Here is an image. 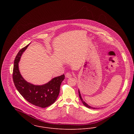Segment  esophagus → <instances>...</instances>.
<instances>
[{
	"mask_svg": "<svg viewBox=\"0 0 134 134\" xmlns=\"http://www.w3.org/2000/svg\"><path fill=\"white\" fill-rule=\"evenodd\" d=\"M65 77H66V78H70V77H72V74H71V73H70V72H68V73H66V74H65Z\"/></svg>",
	"mask_w": 134,
	"mask_h": 134,
	"instance_id": "obj_1",
	"label": "esophagus"
}]
</instances>
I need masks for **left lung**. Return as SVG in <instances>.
<instances>
[{"label":"left lung","instance_id":"8db88e82","mask_svg":"<svg viewBox=\"0 0 134 134\" xmlns=\"http://www.w3.org/2000/svg\"><path fill=\"white\" fill-rule=\"evenodd\" d=\"M78 93H79V97H80V100H81V102H82V103H83V104L85 106H86L87 107H88V108H91V109H95V108H93V107H91V106H90L89 105H88L87 103H86L83 100V99H82V97H81V94H80V91H79V90H78Z\"/></svg>","mask_w":134,"mask_h":134}]
</instances>
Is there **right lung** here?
I'll return each instance as SVG.
<instances>
[{"label":"right lung","mask_w":134,"mask_h":134,"mask_svg":"<svg viewBox=\"0 0 134 134\" xmlns=\"http://www.w3.org/2000/svg\"><path fill=\"white\" fill-rule=\"evenodd\" d=\"M29 44L21 48L14 60L13 70V80L14 85L21 96L30 103L41 108L47 107L55 103L60 92L64 75L53 78L48 82L37 86L26 81L21 76L19 69L20 58Z\"/></svg>","instance_id":"add662e5"}]
</instances>
